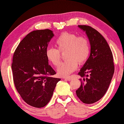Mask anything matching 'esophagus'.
Masks as SVG:
<instances>
[{"label":"esophagus","mask_w":124,"mask_h":124,"mask_svg":"<svg viewBox=\"0 0 124 124\" xmlns=\"http://www.w3.org/2000/svg\"><path fill=\"white\" fill-rule=\"evenodd\" d=\"M64 78L67 81H70L71 79H72V78L71 77H65V78Z\"/></svg>","instance_id":"1"}]
</instances>
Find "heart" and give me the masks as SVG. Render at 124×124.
I'll use <instances>...</instances> for the list:
<instances>
[{"mask_svg":"<svg viewBox=\"0 0 124 124\" xmlns=\"http://www.w3.org/2000/svg\"><path fill=\"white\" fill-rule=\"evenodd\" d=\"M57 49L50 47L46 50V56L52 65L57 66L61 59V52L65 51L68 60L61 62L57 68L60 76H67L77 68L78 62L81 64L87 60L90 52L89 43L85 37H78L73 33H64L55 41Z\"/></svg>","mask_w":124,"mask_h":124,"instance_id":"obj_1","label":"heart"}]
</instances>
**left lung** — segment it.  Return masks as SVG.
<instances>
[{"label":"left lung","instance_id":"1","mask_svg":"<svg viewBox=\"0 0 124 124\" xmlns=\"http://www.w3.org/2000/svg\"><path fill=\"white\" fill-rule=\"evenodd\" d=\"M78 27L85 32L91 49L89 57L78 73L83 79H79L81 85L76 92L83 103L92 104L104 95L111 82L115 70L113 55L106 40L97 30L86 25Z\"/></svg>","mask_w":124,"mask_h":124}]
</instances>
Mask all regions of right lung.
<instances>
[{
	"label": "right lung",
	"mask_w": 124,
	"mask_h": 124,
	"mask_svg": "<svg viewBox=\"0 0 124 124\" xmlns=\"http://www.w3.org/2000/svg\"><path fill=\"white\" fill-rule=\"evenodd\" d=\"M54 33L49 29L29 33L15 50L12 70L14 84L23 101L35 108L50 101L57 83L55 71L48 65L46 51Z\"/></svg>",
	"instance_id": "obj_1"
}]
</instances>
